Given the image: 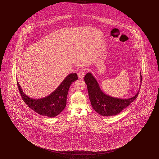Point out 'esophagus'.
<instances>
[{
	"mask_svg": "<svg viewBox=\"0 0 159 159\" xmlns=\"http://www.w3.org/2000/svg\"><path fill=\"white\" fill-rule=\"evenodd\" d=\"M78 77L80 78H83L84 77V69H81L78 73Z\"/></svg>",
	"mask_w": 159,
	"mask_h": 159,
	"instance_id": "obj_1",
	"label": "esophagus"
}]
</instances>
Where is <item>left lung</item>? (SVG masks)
<instances>
[{
    "instance_id": "left-lung-1",
    "label": "left lung",
    "mask_w": 159,
    "mask_h": 159,
    "mask_svg": "<svg viewBox=\"0 0 159 159\" xmlns=\"http://www.w3.org/2000/svg\"><path fill=\"white\" fill-rule=\"evenodd\" d=\"M141 83L142 77L140 73ZM84 80L87 86V90L91 105L100 115L113 116L118 114L129 106L138 96L139 90L136 95L129 98H119L106 95L101 91L98 83L91 73H87Z\"/></svg>"
}]
</instances>
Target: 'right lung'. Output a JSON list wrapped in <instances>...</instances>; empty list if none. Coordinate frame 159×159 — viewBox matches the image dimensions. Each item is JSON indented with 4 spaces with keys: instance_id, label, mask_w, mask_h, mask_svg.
<instances>
[{
    "instance_id": "add662e5",
    "label": "right lung",
    "mask_w": 159,
    "mask_h": 159,
    "mask_svg": "<svg viewBox=\"0 0 159 159\" xmlns=\"http://www.w3.org/2000/svg\"><path fill=\"white\" fill-rule=\"evenodd\" d=\"M77 80L78 77L76 73L69 74L54 92L40 99L29 98L23 93L18 81L17 85L22 98L30 108L40 115L52 118L58 116L66 107L69 87Z\"/></svg>"
}]
</instances>
